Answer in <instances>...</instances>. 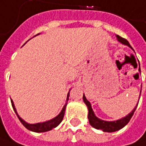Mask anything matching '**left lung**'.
I'll return each instance as SVG.
<instances>
[{
  "instance_id": "1",
  "label": "left lung",
  "mask_w": 146,
  "mask_h": 146,
  "mask_svg": "<svg viewBox=\"0 0 146 146\" xmlns=\"http://www.w3.org/2000/svg\"><path fill=\"white\" fill-rule=\"evenodd\" d=\"M117 38L123 44L127 45V46L131 47V46L129 43V42L126 39L121 37V36H118V35H117ZM83 100L84 101V103L86 104V105L88 106V120H89V124L93 126L94 128H95L97 129H101V130H103L104 132H114V131H117V130L122 129L123 127H125L129 123V121L130 120V119L132 118V116L134 114V112L135 111V110L137 108V105H138L137 104L135 106V108L133 110V111L131 113H129L125 118H122V119H120L119 120H116V121H104V120L100 119L97 118L95 116L93 110H92L91 104L87 100L86 97L84 96V94L83 96Z\"/></svg>"
}]
</instances>
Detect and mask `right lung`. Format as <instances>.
Masks as SVG:
<instances>
[{
	"mask_svg": "<svg viewBox=\"0 0 146 146\" xmlns=\"http://www.w3.org/2000/svg\"><path fill=\"white\" fill-rule=\"evenodd\" d=\"M68 97H69V93L68 94V98H67V101L68 100ZM11 105H12V108L14 110V111L16 112L19 120L21 121V123L25 126L27 129L31 130V131H34V132H46V131H48V130H51L53 128L57 127V126L59 125L60 123L62 122L63 117H64V113H65V110H66V106H67V103L66 104L64 105V107L62 108V111L59 114L55 117L54 119H51V120H48V121H46V122H43V123H37V124H33V125H31V124H27V122H25L20 116L17 114V110H16V108L14 106V104H13V101L11 100Z\"/></svg>",
	"mask_w": 146,
	"mask_h": 146,
	"instance_id": "obj_1",
	"label": "right lung"
}]
</instances>
